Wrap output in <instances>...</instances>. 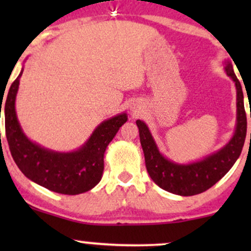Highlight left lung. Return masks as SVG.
<instances>
[{
  "label": "left lung",
  "mask_w": 251,
  "mask_h": 251,
  "mask_svg": "<svg viewBox=\"0 0 251 251\" xmlns=\"http://www.w3.org/2000/svg\"><path fill=\"white\" fill-rule=\"evenodd\" d=\"M224 65L226 75L231 77L236 86L237 114L235 133L221 150L206 155L198 162L189 164L172 162L160 153L148 125L142 120L135 122L139 128L140 144L145 155L146 170L151 179L165 191L179 196L201 194L223 178L240 157L247 135V114L244 109L243 92L231 63L226 61Z\"/></svg>",
  "instance_id": "1"
}]
</instances>
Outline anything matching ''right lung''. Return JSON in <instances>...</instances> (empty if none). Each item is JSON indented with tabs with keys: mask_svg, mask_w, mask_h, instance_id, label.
Segmentation results:
<instances>
[{
	"mask_svg": "<svg viewBox=\"0 0 251 251\" xmlns=\"http://www.w3.org/2000/svg\"><path fill=\"white\" fill-rule=\"evenodd\" d=\"M22 72L11 83L5 104L3 97H0V108L3 102L5 137L13 159L28 179L50 191L62 195L89 191L101 180L106 148L127 122V114H118L98 125L87 142L75 151L57 152L43 148L25 134L16 116L15 100Z\"/></svg>",
	"mask_w": 251,
	"mask_h": 251,
	"instance_id": "obj_1",
	"label": "right lung"
}]
</instances>
